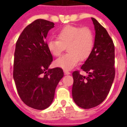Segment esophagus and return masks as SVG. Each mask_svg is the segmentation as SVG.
<instances>
[{
    "mask_svg": "<svg viewBox=\"0 0 127 127\" xmlns=\"http://www.w3.org/2000/svg\"><path fill=\"white\" fill-rule=\"evenodd\" d=\"M64 74H66V75H69V74H70V72H69L67 70H65H65H64Z\"/></svg>",
    "mask_w": 127,
    "mask_h": 127,
    "instance_id": "esophagus-1",
    "label": "esophagus"
}]
</instances>
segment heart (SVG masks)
I'll list each match as a JSON object with an SVG mask.
<instances>
[{
    "mask_svg": "<svg viewBox=\"0 0 127 127\" xmlns=\"http://www.w3.org/2000/svg\"><path fill=\"white\" fill-rule=\"evenodd\" d=\"M58 39H50L47 48L54 57H58L67 50L68 53L55 62V65L66 70H70L78 64L79 60H85L89 57L94 45L92 31L87 27L67 25L57 33Z\"/></svg>",
    "mask_w": 127,
    "mask_h": 127,
    "instance_id": "obj_1",
    "label": "heart"
}]
</instances>
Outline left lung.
<instances>
[{
  "instance_id": "8db88e82",
  "label": "left lung",
  "mask_w": 127,
  "mask_h": 127,
  "mask_svg": "<svg viewBox=\"0 0 127 127\" xmlns=\"http://www.w3.org/2000/svg\"><path fill=\"white\" fill-rule=\"evenodd\" d=\"M95 31L93 50L81 69L88 74L72 73V94L79 107L90 109L101 104L109 92L115 76L114 46L109 35L96 19L92 18Z\"/></svg>"
}]
</instances>
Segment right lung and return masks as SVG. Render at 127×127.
<instances>
[{
    "label": "right lung",
    "instance_id": "right-lung-1",
    "mask_svg": "<svg viewBox=\"0 0 127 127\" xmlns=\"http://www.w3.org/2000/svg\"><path fill=\"white\" fill-rule=\"evenodd\" d=\"M54 23L38 19L25 28L16 44L13 78L22 101L43 110L53 102L55 89L64 77L61 68L50 69L53 57L46 38Z\"/></svg>",
    "mask_w": 127,
    "mask_h": 127
}]
</instances>
